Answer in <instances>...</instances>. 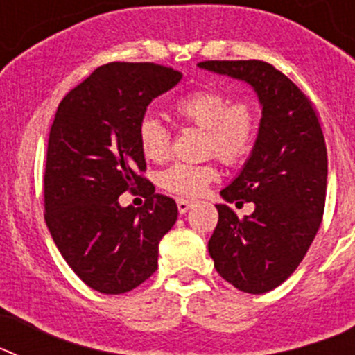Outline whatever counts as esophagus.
<instances>
[{"label": "esophagus", "mask_w": 355, "mask_h": 355, "mask_svg": "<svg viewBox=\"0 0 355 355\" xmlns=\"http://www.w3.org/2000/svg\"><path fill=\"white\" fill-rule=\"evenodd\" d=\"M193 206V200L190 199H178V209H180V213H187L188 209L192 208Z\"/></svg>", "instance_id": "obj_1"}]
</instances>
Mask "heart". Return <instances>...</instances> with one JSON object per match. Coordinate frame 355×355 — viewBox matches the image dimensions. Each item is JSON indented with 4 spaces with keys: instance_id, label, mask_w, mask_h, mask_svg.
I'll return each instance as SVG.
<instances>
[{
    "instance_id": "1",
    "label": "heart",
    "mask_w": 355,
    "mask_h": 355,
    "mask_svg": "<svg viewBox=\"0 0 355 355\" xmlns=\"http://www.w3.org/2000/svg\"><path fill=\"white\" fill-rule=\"evenodd\" d=\"M184 124L205 131V150L227 165L245 162L258 139V110L249 99H236L215 87H202L181 96L172 106ZM139 146L150 162H163L171 149V133L156 117H144L139 124ZM213 163H172L159 174L165 190L183 197H196L216 180Z\"/></svg>"
}]
</instances>
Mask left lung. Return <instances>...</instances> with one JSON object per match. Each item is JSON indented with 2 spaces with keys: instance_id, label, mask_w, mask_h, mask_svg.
<instances>
[{
  "instance_id": "8db88e82",
  "label": "left lung",
  "mask_w": 355,
  "mask_h": 355,
  "mask_svg": "<svg viewBox=\"0 0 355 355\" xmlns=\"http://www.w3.org/2000/svg\"><path fill=\"white\" fill-rule=\"evenodd\" d=\"M200 69L249 83L261 103L258 139L240 174L220 196L254 202L238 218L215 205L218 224L208 241L216 272L245 293H266L300 265L322 224L327 188V149L306 94L261 60H208Z\"/></svg>"
}]
</instances>
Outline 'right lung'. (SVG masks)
I'll list each match as a JSON object with an SVG mask.
<instances>
[{"instance_id": "obj_1", "label": "right lung", "mask_w": 355, "mask_h": 355, "mask_svg": "<svg viewBox=\"0 0 355 355\" xmlns=\"http://www.w3.org/2000/svg\"><path fill=\"white\" fill-rule=\"evenodd\" d=\"M158 64L101 65L62 99L49 131L44 208L53 241L92 290L119 295L158 268V243L178 220L175 200L146 180L139 124L149 103L180 83ZM142 187V209L121 193Z\"/></svg>"}]
</instances>
